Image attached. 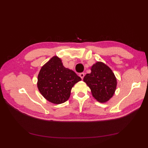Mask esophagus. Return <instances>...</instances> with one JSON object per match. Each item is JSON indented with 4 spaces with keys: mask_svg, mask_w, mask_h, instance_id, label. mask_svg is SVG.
Here are the masks:
<instances>
[{
    "mask_svg": "<svg viewBox=\"0 0 148 148\" xmlns=\"http://www.w3.org/2000/svg\"><path fill=\"white\" fill-rule=\"evenodd\" d=\"M79 76L80 78H81L82 79H83V78H84V73H79Z\"/></svg>",
    "mask_w": 148,
    "mask_h": 148,
    "instance_id": "esophagus-1",
    "label": "esophagus"
}]
</instances>
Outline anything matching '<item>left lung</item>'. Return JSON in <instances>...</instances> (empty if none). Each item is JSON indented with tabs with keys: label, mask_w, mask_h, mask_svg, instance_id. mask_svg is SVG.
Returning <instances> with one entry per match:
<instances>
[{
	"label": "left lung",
	"mask_w": 148,
	"mask_h": 148,
	"mask_svg": "<svg viewBox=\"0 0 148 148\" xmlns=\"http://www.w3.org/2000/svg\"><path fill=\"white\" fill-rule=\"evenodd\" d=\"M91 70L90 73L84 76L83 81L98 102H106L114 95L117 84V78L109 67L101 62L94 64Z\"/></svg>",
	"instance_id": "left-lung-1"
}]
</instances>
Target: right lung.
I'll return each instance as SVG.
<instances>
[{"label":"right lung","instance_id":"right-lung-1","mask_svg":"<svg viewBox=\"0 0 148 148\" xmlns=\"http://www.w3.org/2000/svg\"><path fill=\"white\" fill-rule=\"evenodd\" d=\"M81 80L73 70L65 68L59 57L53 56L41 67L37 85L46 99L60 104L69 99L71 88Z\"/></svg>","mask_w":148,"mask_h":148}]
</instances>
